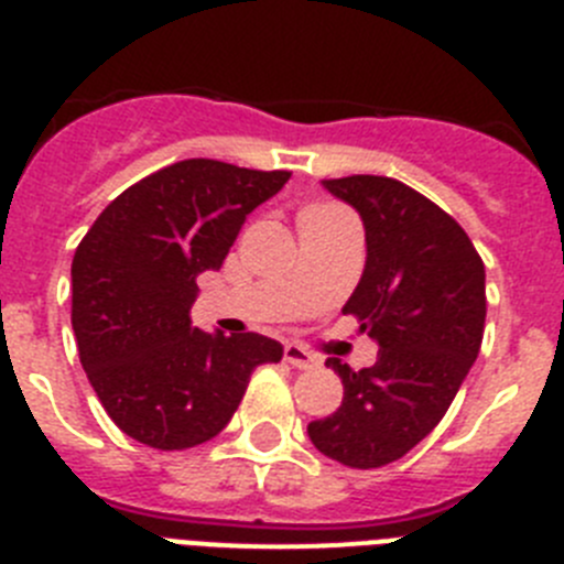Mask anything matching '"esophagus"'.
I'll list each match as a JSON object with an SVG mask.
<instances>
[{"label": "esophagus", "mask_w": 564, "mask_h": 564, "mask_svg": "<svg viewBox=\"0 0 564 564\" xmlns=\"http://www.w3.org/2000/svg\"><path fill=\"white\" fill-rule=\"evenodd\" d=\"M285 361L293 364L296 370H313V367H318V358L313 352H307L302 344H288Z\"/></svg>", "instance_id": "esophagus-1"}]
</instances>
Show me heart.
I'll return each mask as SVG.
<instances>
[{
  "label": "heart",
  "instance_id": "b5f03b06",
  "mask_svg": "<svg viewBox=\"0 0 564 564\" xmlns=\"http://www.w3.org/2000/svg\"><path fill=\"white\" fill-rule=\"evenodd\" d=\"M307 212H325V206H318V208H307Z\"/></svg>",
  "mask_w": 564,
  "mask_h": 564
}]
</instances>
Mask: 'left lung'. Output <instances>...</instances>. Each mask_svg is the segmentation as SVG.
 <instances>
[{"mask_svg":"<svg viewBox=\"0 0 564 564\" xmlns=\"http://www.w3.org/2000/svg\"><path fill=\"white\" fill-rule=\"evenodd\" d=\"M322 186L364 223L367 262L341 313L361 322L378 358L358 372L327 358L344 401L307 435L344 466L378 468L417 446L455 401L480 352L486 268L449 214L401 181L352 174Z\"/></svg>","mask_w":564,"mask_h":564,"instance_id":"1","label":"left lung"}]
</instances>
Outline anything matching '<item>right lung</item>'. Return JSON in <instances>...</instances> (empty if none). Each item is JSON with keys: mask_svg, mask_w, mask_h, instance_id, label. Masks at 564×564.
Instances as JSON below:
<instances>
[{"mask_svg": "<svg viewBox=\"0 0 564 564\" xmlns=\"http://www.w3.org/2000/svg\"><path fill=\"white\" fill-rule=\"evenodd\" d=\"M291 172L192 158L149 174L101 212L73 257L78 358L115 426L152 449L226 430L259 364L282 344L192 325L197 276L220 271L248 214Z\"/></svg>", "mask_w": 564, "mask_h": 564, "instance_id": "add662e5", "label": "right lung"}]
</instances>
